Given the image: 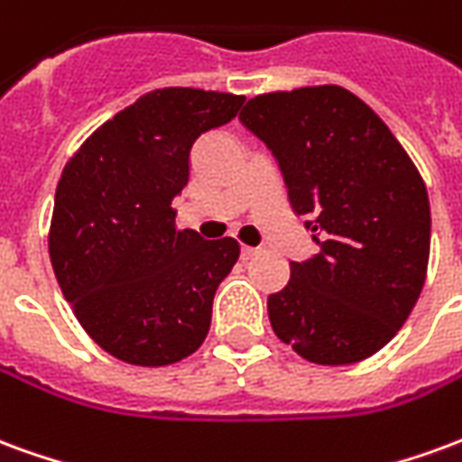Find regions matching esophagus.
<instances>
[{"label":"esophagus","mask_w":462,"mask_h":462,"mask_svg":"<svg viewBox=\"0 0 462 462\" xmlns=\"http://www.w3.org/2000/svg\"><path fill=\"white\" fill-rule=\"evenodd\" d=\"M257 247H250V245H242V252H240V257L242 260H252L254 254H257Z\"/></svg>","instance_id":"obj_1"}]
</instances>
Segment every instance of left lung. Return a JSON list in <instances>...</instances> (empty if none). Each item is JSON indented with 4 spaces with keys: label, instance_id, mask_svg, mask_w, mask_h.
<instances>
[{
    "label": "left lung",
    "instance_id": "1",
    "mask_svg": "<svg viewBox=\"0 0 462 462\" xmlns=\"http://www.w3.org/2000/svg\"><path fill=\"white\" fill-rule=\"evenodd\" d=\"M240 121L267 143L319 254L270 294L274 334L301 358L346 366L393 339L430 254L426 182L388 125L334 84L254 96Z\"/></svg>",
    "mask_w": 462,
    "mask_h": 462
}]
</instances>
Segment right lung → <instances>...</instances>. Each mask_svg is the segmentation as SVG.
Wrapping results in <instances>:
<instances>
[{
    "label": "right lung",
    "mask_w": 462,
    "mask_h": 462,
    "mask_svg": "<svg viewBox=\"0 0 462 462\" xmlns=\"http://www.w3.org/2000/svg\"><path fill=\"white\" fill-rule=\"evenodd\" d=\"M245 96L155 88L98 125L66 162L49 257L79 324L133 366H171L210 331L212 300L240 257L232 237L178 230L172 198L192 143L232 121Z\"/></svg>",
    "instance_id": "obj_1"
}]
</instances>
